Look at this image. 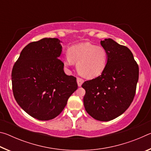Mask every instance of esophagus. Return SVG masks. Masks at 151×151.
<instances>
[{
	"label": "esophagus",
	"mask_w": 151,
	"mask_h": 151,
	"mask_svg": "<svg viewBox=\"0 0 151 151\" xmlns=\"http://www.w3.org/2000/svg\"><path fill=\"white\" fill-rule=\"evenodd\" d=\"M76 82H77L78 86H81L82 84H83V83H84V80H83V78L78 77L77 78H76Z\"/></svg>",
	"instance_id": "1"
}]
</instances>
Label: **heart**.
I'll return each instance as SVG.
<instances>
[{"label": "heart", "instance_id": "b5f03b06", "mask_svg": "<svg viewBox=\"0 0 151 151\" xmlns=\"http://www.w3.org/2000/svg\"><path fill=\"white\" fill-rule=\"evenodd\" d=\"M107 51L103 47L83 42L71 47L64 59L65 67L77 64L78 73L84 77L94 78L100 76L107 65Z\"/></svg>", "mask_w": 151, "mask_h": 151}]
</instances>
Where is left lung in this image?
<instances>
[{
  "mask_svg": "<svg viewBox=\"0 0 151 151\" xmlns=\"http://www.w3.org/2000/svg\"><path fill=\"white\" fill-rule=\"evenodd\" d=\"M107 51L105 70L96 78L85 81L84 106L88 114L100 121H109L131 105L139 80V66L131 51L111 39L101 40Z\"/></svg>",
  "mask_w": 151,
  "mask_h": 151,
  "instance_id": "8db88e82",
  "label": "left lung"
}]
</instances>
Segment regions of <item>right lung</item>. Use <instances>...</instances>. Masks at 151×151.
<instances>
[{
  "label": "right lung",
  "instance_id": "1",
  "mask_svg": "<svg viewBox=\"0 0 151 151\" xmlns=\"http://www.w3.org/2000/svg\"><path fill=\"white\" fill-rule=\"evenodd\" d=\"M62 41L44 38L29 43L12 71V91L19 105L40 121L57 117L78 88L76 78L66 75L59 58Z\"/></svg>",
  "mask_w": 151,
  "mask_h": 151
}]
</instances>
